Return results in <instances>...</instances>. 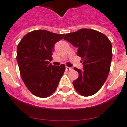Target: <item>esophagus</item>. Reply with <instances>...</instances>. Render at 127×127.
Wrapping results in <instances>:
<instances>
[{
    "mask_svg": "<svg viewBox=\"0 0 127 127\" xmlns=\"http://www.w3.org/2000/svg\"><path fill=\"white\" fill-rule=\"evenodd\" d=\"M66 71H70V70H72V68L71 67L66 66Z\"/></svg>",
    "mask_w": 127,
    "mask_h": 127,
    "instance_id": "1",
    "label": "esophagus"
}]
</instances>
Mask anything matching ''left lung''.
I'll return each mask as SVG.
<instances>
[{
  "label": "left lung",
  "instance_id": "obj_1",
  "mask_svg": "<svg viewBox=\"0 0 127 127\" xmlns=\"http://www.w3.org/2000/svg\"><path fill=\"white\" fill-rule=\"evenodd\" d=\"M78 48L83 70L74 69L79 76L73 81L75 90L83 96H90L99 90L108 76L112 59V45L104 34L92 29H80L64 37Z\"/></svg>",
  "mask_w": 127,
  "mask_h": 127
}]
</instances>
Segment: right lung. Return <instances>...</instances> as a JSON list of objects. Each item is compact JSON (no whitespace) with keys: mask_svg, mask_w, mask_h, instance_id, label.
I'll return each mask as SVG.
<instances>
[{"mask_svg":"<svg viewBox=\"0 0 127 127\" xmlns=\"http://www.w3.org/2000/svg\"><path fill=\"white\" fill-rule=\"evenodd\" d=\"M64 34L47 30H34L24 36L17 47L16 60L26 86L35 96L47 97L57 89L65 71V65L50 62L55 44Z\"/></svg>","mask_w":127,"mask_h":127,"instance_id":"add662e5","label":"right lung"}]
</instances>
